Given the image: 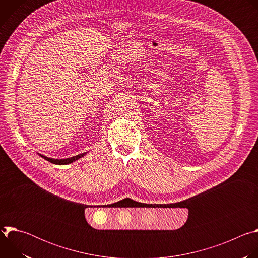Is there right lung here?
<instances>
[{
  "instance_id": "1",
  "label": "right lung",
  "mask_w": 258,
  "mask_h": 258,
  "mask_svg": "<svg viewBox=\"0 0 258 258\" xmlns=\"http://www.w3.org/2000/svg\"><path fill=\"white\" fill-rule=\"evenodd\" d=\"M88 152H85V153H82V154H79L77 156H72V157H69V158H64V159H54V158H50V157H47L45 155H42L40 154L41 157H43L44 159H46L47 161L53 163V164H58V165H65V164H69V163H72L77 161L78 159L84 157Z\"/></svg>"
}]
</instances>
